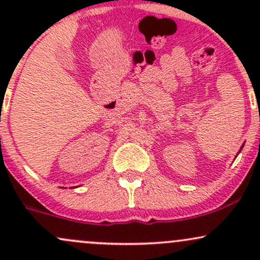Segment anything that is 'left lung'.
Returning a JSON list of instances; mask_svg holds the SVG:
<instances>
[{"label": "left lung", "instance_id": "left-lung-1", "mask_svg": "<svg viewBox=\"0 0 260 260\" xmlns=\"http://www.w3.org/2000/svg\"><path fill=\"white\" fill-rule=\"evenodd\" d=\"M243 148V147H242ZM242 148H241V150H242ZM238 153H240V151H238Z\"/></svg>", "mask_w": 260, "mask_h": 260}]
</instances>
